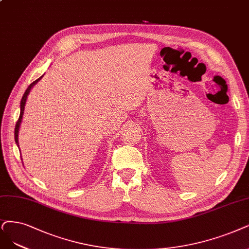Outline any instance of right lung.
<instances>
[{"label": "right lung", "instance_id": "right-lung-1", "mask_svg": "<svg viewBox=\"0 0 249 249\" xmlns=\"http://www.w3.org/2000/svg\"><path fill=\"white\" fill-rule=\"evenodd\" d=\"M43 77V76H42ZM42 77H40L39 79H36L35 82H33L32 84L27 87V89L25 90L24 94L21 98V101H20V115H19V118H18L17 120V123L15 125V131H14V139H15V142L16 144L18 145V132H19V127H20V124H21V121H22V116H23V112H24V107H25V103H26V98H27V95H29L31 89L34 87L35 84H36V82L40 81L42 79ZM19 146V145H18Z\"/></svg>", "mask_w": 249, "mask_h": 249}]
</instances>
